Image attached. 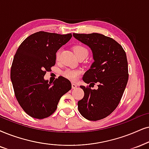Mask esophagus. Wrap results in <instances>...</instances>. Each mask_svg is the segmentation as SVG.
Segmentation results:
<instances>
[{
	"label": "esophagus",
	"instance_id": "esophagus-1",
	"mask_svg": "<svg viewBox=\"0 0 149 149\" xmlns=\"http://www.w3.org/2000/svg\"><path fill=\"white\" fill-rule=\"evenodd\" d=\"M77 86H78V85H77V84L73 83V82L72 84H71V86H72V88H76L77 87Z\"/></svg>",
	"mask_w": 149,
	"mask_h": 149
}]
</instances>
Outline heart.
Returning <instances> with one entry per match:
<instances>
[{"instance_id": "b5f03b06", "label": "heart", "mask_w": 149, "mask_h": 149, "mask_svg": "<svg viewBox=\"0 0 149 149\" xmlns=\"http://www.w3.org/2000/svg\"><path fill=\"white\" fill-rule=\"evenodd\" d=\"M73 50L75 54L78 56V58L82 57V56H86L88 54V50L85 47L82 45H76L73 46ZM60 58V51H58L56 54V61H58ZM81 71L80 70H77V69H67L65 71L62 72V75L65 77V78L69 79L71 81L76 80L79 76L80 75Z\"/></svg>"}]
</instances>
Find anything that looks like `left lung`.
I'll list each match as a JSON object with an SVG mask.
<instances>
[{"mask_svg": "<svg viewBox=\"0 0 149 149\" xmlns=\"http://www.w3.org/2000/svg\"><path fill=\"white\" fill-rule=\"evenodd\" d=\"M75 38L91 48L94 62L82 80L86 84H98L97 90L80 86L84 97L78 102L79 112L91 121L109 116L119 104L126 86L129 72L125 50L110 37L97 33H73Z\"/></svg>", "mask_w": 149, "mask_h": 149, "instance_id": "obj_1", "label": "left lung"}]
</instances>
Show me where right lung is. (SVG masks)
<instances>
[{"mask_svg": "<svg viewBox=\"0 0 149 149\" xmlns=\"http://www.w3.org/2000/svg\"><path fill=\"white\" fill-rule=\"evenodd\" d=\"M72 37L38 31L30 35L17 49L11 67L15 95L25 113L43 119L57 109L60 99L71 88L70 81L59 76L54 82L44 79L56 64L57 51Z\"/></svg>", "mask_w": 149, "mask_h": 149, "instance_id": "obj_1", "label": "right lung"}]
</instances>
